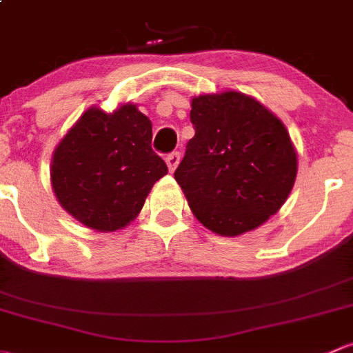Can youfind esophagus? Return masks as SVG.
<instances>
[{"label":"esophagus","instance_id":"obj_1","mask_svg":"<svg viewBox=\"0 0 353 353\" xmlns=\"http://www.w3.org/2000/svg\"><path fill=\"white\" fill-rule=\"evenodd\" d=\"M166 165H168V170L170 172H175L176 170V166H178V163H180V159H181V154L178 151H175V152H170L168 156H166Z\"/></svg>","mask_w":353,"mask_h":353}]
</instances>
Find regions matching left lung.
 I'll return each mask as SVG.
<instances>
[{"mask_svg":"<svg viewBox=\"0 0 353 353\" xmlns=\"http://www.w3.org/2000/svg\"><path fill=\"white\" fill-rule=\"evenodd\" d=\"M188 141L175 180L212 232L238 236L263 224L289 197L297 152L285 125L239 92L192 98Z\"/></svg>","mask_w":353,"mask_h":353,"instance_id":"left-lung-1","label":"left lung"}]
</instances>
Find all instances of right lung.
<instances>
[{
    "label": "right lung",
    "mask_w": 353,
    "mask_h": 353,
    "mask_svg": "<svg viewBox=\"0 0 353 353\" xmlns=\"http://www.w3.org/2000/svg\"><path fill=\"white\" fill-rule=\"evenodd\" d=\"M151 139L152 123L136 105L88 108L52 154L50 183L63 209L95 231L125 228L168 173Z\"/></svg>",
    "instance_id": "add662e5"
}]
</instances>
